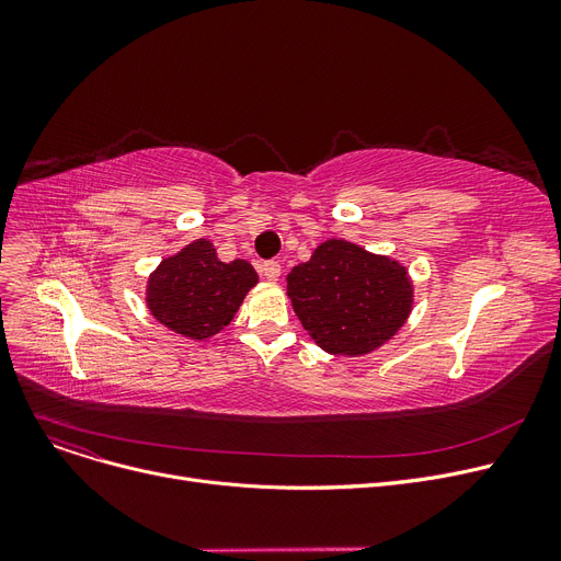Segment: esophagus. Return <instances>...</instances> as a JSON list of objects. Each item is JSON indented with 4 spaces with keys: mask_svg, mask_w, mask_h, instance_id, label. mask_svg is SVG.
Wrapping results in <instances>:
<instances>
[{
    "mask_svg": "<svg viewBox=\"0 0 561 561\" xmlns=\"http://www.w3.org/2000/svg\"><path fill=\"white\" fill-rule=\"evenodd\" d=\"M261 273H263V277L268 279V282H277L279 275H282V265L277 261H265L261 265Z\"/></svg>",
    "mask_w": 561,
    "mask_h": 561,
    "instance_id": "1",
    "label": "esophagus"
}]
</instances>
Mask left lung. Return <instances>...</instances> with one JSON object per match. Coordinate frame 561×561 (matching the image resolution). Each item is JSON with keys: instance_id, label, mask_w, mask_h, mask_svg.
<instances>
[{"instance_id": "left-lung-1", "label": "left lung", "mask_w": 561, "mask_h": 561, "mask_svg": "<svg viewBox=\"0 0 561 561\" xmlns=\"http://www.w3.org/2000/svg\"><path fill=\"white\" fill-rule=\"evenodd\" d=\"M286 296L318 347L362 357L402 330L414 284L400 261L330 239L288 273Z\"/></svg>"}]
</instances>
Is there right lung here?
<instances>
[{
  "instance_id": "1",
  "label": "right lung",
  "mask_w": 561,
  "mask_h": 561,
  "mask_svg": "<svg viewBox=\"0 0 561 561\" xmlns=\"http://www.w3.org/2000/svg\"><path fill=\"white\" fill-rule=\"evenodd\" d=\"M256 282L245 259L225 263L211 241L197 239L157 265L147 279L145 302L174 334L204 341L229 325Z\"/></svg>"
}]
</instances>
